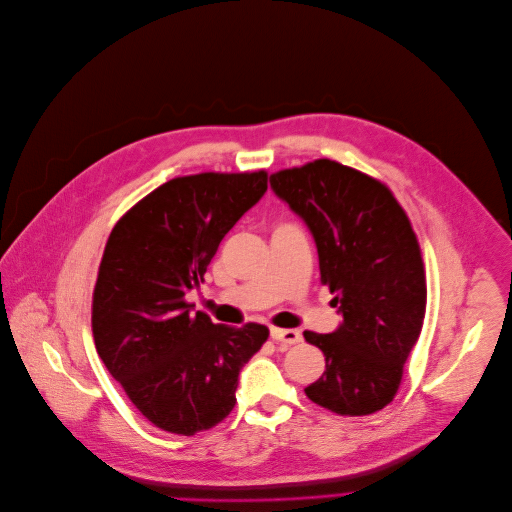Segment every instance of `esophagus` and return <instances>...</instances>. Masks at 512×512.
Masks as SVG:
<instances>
[{
    "label": "esophagus",
    "mask_w": 512,
    "mask_h": 512,
    "mask_svg": "<svg viewBox=\"0 0 512 512\" xmlns=\"http://www.w3.org/2000/svg\"><path fill=\"white\" fill-rule=\"evenodd\" d=\"M271 337L275 339V342H281L285 346H296V344L302 342V333L296 331V329H277V327H273Z\"/></svg>",
    "instance_id": "obj_1"
}]
</instances>
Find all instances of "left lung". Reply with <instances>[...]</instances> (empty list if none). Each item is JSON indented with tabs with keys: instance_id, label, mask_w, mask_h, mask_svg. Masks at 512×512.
<instances>
[{
	"instance_id": "left-lung-1",
	"label": "left lung",
	"mask_w": 512,
	"mask_h": 512,
	"mask_svg": "<svg viewBox=\"0 0 512 512\" xmlns=\"http://www.w3.org/2000/svg\"><path fill=\"white\" fill-rule=\"evenodd\" d=\"M271 189L312 233L342 314L331 333L304 331L325 354V373L304 392L337 415H373L394 400L425 319L417 235L392 191L333 160L279 170Z\"/></svg>"
}]
</instances>
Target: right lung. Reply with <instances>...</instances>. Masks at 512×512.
<instances>
[{"label": "right lung", "mask_w": 512, "mask_h": 512, "mask_svg": "<svg viewBox=\"0 0 512 512\" xmlns=\"http://www.w3.org/2000/svg\"><path fill=\"white\" fill-rule=\"evenodd\" d=\"M266 191V173L177 177L112 229L93 291L100 358L156 427L193 435L235 406L239 371L269 329L214 325L185 294L204 283L218 243Z\"/></svg>", "instance_id": "obj_1"}]
</instances>
